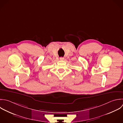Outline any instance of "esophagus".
Segmentation results:
<instances>
[{
	"instance_id": "esophagus-1",
	"label": "esophagus",
	"mask_w": 123,
	"mask_h": 123,
	"mask_svg": "<svg viewBox=\"0 0 123 123\" xmlns=\"http://www.w3.org/2000/svg\"><path fill=\"white\" fill-rule=\"evenodd\" d=\"M64 58L63 57H61V58H60V60H64Z\"/></svg>"
}]
</instances>
